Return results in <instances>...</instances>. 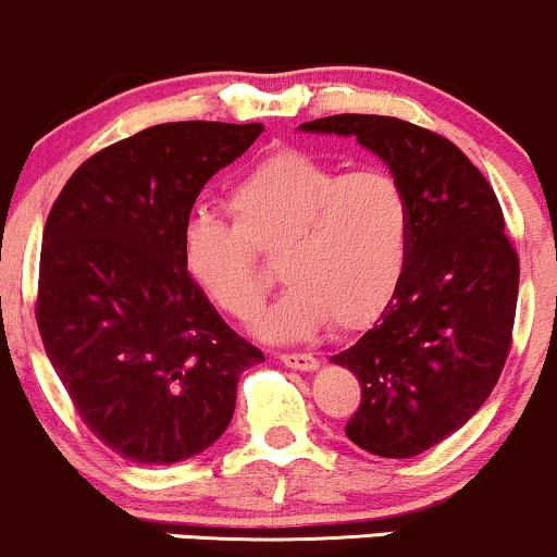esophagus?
I'll use <instances>...</instances> for the list:
<instances>
[{"label": "esophagus", "instance_id": "34e87169", "mask_svg": "<svg viewBox=\"0 0 557 557\" xmlns=\"http://www.w3.org/2000/svg\"><path fill=\"white\" fill-rule=\"evenodd\" d=\"M277 359L285 364V368H290V370L311 372V370L320 368L317 357H311V354H280Z\"/></svg>", "mask_w": 557, "mask_h": 557}]
</instances>
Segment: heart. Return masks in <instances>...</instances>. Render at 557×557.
I'll use <instances>...</instances> for the list:
<instances>
[{"instance_id": "b5f03b06", "label": "heart", "mask_w": 557, "mask_h": 557, "mask_svg": "<svg viewBox=\"0 0 557 557\" xmlns=\"http://www.w3.org/2000/svg\"><path fill=\"white\" fill-rule=\"evenodd\" d=\"M227 209L232 224L187 219L182 264L209 301L250 320L269 288L253 250L280 256V277L290 285L256 322L269 341L309 338L330 317L344 330L370 325L405 280L412 211L388 171L341 174L285 150L232 187Z\"/></svg>"}]
</instances>
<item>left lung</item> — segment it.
<instances>
[{
  "label": "left lung",
  "mask_w": 557,
  "mask_h": 557,
  "mask_svg": "<svg viewBox=\"0 0 557 557\" xmlns=\"http://www.w3.org/2000/svg\"><path fill=\"white\" fill-rule=\"evenodd\" d=\"M354 137L405 187L412 211L399 290L330 362L362 386L346 436L377 457H414L479 412L510 351L518 253L503 209L466 152L391 115L341 113L298 126Z\"/></svg>",
  "instance_id": "1"
}]
</instances>
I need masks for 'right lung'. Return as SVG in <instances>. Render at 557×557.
I'll list each match as a JSON object with an SVG mask.
<instances>
[{"label": "right lung", "mask_w": 557, "mask_h": 557, "mask_svg": "<svg viewBox=\"0 0 557 557\" xmlns=\"http://www.w3.org/2000/svg\"><path fill=\"white\" fill-rule=\"evenodd\" d=\"M261 124L176 121L110 145L65 182L45 227V351L89 431L139 466L209 449L235 412L240 372L264 354L187 277L182 227Z\"/></svg>", "instance_id": "obj_1"}]
</instances>
